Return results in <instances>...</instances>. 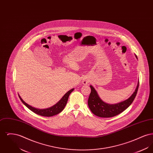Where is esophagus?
Listing matches in <instances>:
<instances>
[{
    "label": "esophagus",
    "instance_id": "1",
    "mask_svg": "<svg viewBox=\"0 0 153 153\" xmlns=\"http://www.w3.org/2000/svg\"><path fill=\"white\" fill-rule=\"evenodd\" d=\"M88 80L87 79H84V80H83V81H82V83H83V84H87V83H88Z\"/></svg>",
    "mask_w": 153,
    "mask_h": 153
}]
</instances>
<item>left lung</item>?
I'll use <instances>...</instances> for the list:
<instances>
[{"label": "left lung", "instance_id": "1", "mask_svg": "<svg viewBox=\"0 0 153 153\" xmlns=\"http://www.w3.org/2000/svg\"><path fill=\"white\" fill-rule=\"evenodd\" d=\"M136 57L137 58V56ZM139 83L138 81L136 89L128 99L115 104H109L103 102L100 98L95 88L92 85H90L91 92L88 100V107L91 112L97 117H111L117 115L127 109L134 101L138 92Z\"/></svg>", "mask_w": 153, "mask_h": 153}]
</instances>
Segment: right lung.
<instances>
[{"label":"right lung","instance_id":"1","mask_svg":"<svg viewBox=\"0 0 153 153\" xmlns=\"http://www.w3.org/2000/svg\"><path fill=\"white\" fill-rule=\"evenodd\" d=\"M73 90H74V88L69 91L68 92L66 93L65 95H64V96L61 98V99L57 103H56L55 105H54L51 107L46 108V109H38V108H34V107H31V105L27 104L26 102H24L19 95H18V96H19V97L21 99V102L31 111H33L35 114H36L41 116L49 117L58 114L64 109L65 107L67 102H68V97H69L70 94H71V92L73 91Z\"/></svg>","mask_w":153,"mask_h":153}]
</instances>
